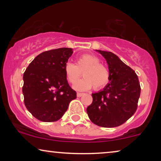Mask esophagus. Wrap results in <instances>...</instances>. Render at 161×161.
Segmentation results:
<instances>
[{"mask_svg":"<svg viewBox=\"0 0 161 161\" xmlns=\"http://www.w3.org/2000/svg\"><path fill=\"white\" fill-rule=\"evenodd\" d=\"M83 93H77V97H80L81 96H83Z\"/></svg>","mask_w":161,"mask_h":161,"instance_id":"1","label":"esophagus"}]
</instances>
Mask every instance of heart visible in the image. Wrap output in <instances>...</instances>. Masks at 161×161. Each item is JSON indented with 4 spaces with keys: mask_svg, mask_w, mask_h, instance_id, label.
I'll list each match as a JSON object with an SVG mask.
<instances>
[{
    "mask_svg": "<svg viewBox=\"0 0 161 161\" xmlns=\"http://www.w3.org/2000/svg\"><path fill=\"white\" fill-rule=\"evenodd\" d=\"M100 62V59L94 55L83 54L78 57L75 64L72 62L65 64V75L70 83H74L83 72L85 78L73 86L78 91H87L92 87L100 89L108 83L110 78L108 69Z\"/></svg>",
    "mask_w": 161,
    "mask_h": 161,
    "instance_id": "1",
    "label": "heart"
}]
</instances>
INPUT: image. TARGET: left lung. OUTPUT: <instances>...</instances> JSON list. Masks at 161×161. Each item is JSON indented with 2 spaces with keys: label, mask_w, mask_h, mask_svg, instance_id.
<instances>
[{
  "label": "left lung",
  "mask_w": 161,
  "mask_h": 161,
  "mask_svg": "<svg viewBox=\"0 0 161 161\" xmlns=\"http://www.w3.org/2000/svg\"><path fill=\"white\" fill-rule=\"evenodd\" d=\"M108 65L109 83L103 90L92 94L93 101L86 109L94 124L115 127L135 114L141 94L139 80L135 71L111 52L97 50Z\"/></svg>",
  "instance_id": "8db88e82"
}]
</instances>
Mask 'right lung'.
<instances>
[{"instance_id":"add662e5","label":"right lung","mask_w":161,"mask_h":161,"mask_svg":"<svg viewBox=\"0 0 161 161\" xmlns=\"http://www.w3.org/2000/svg\"><path fill=\"white\" fill-rule=\"evenodd\" d=\"M72 48L45 51L33 60L23 74L24 103L37 119L56 122L62 117L76 92L69 86L64 65L72 56Z\"/></svg>"}]
</instances>
